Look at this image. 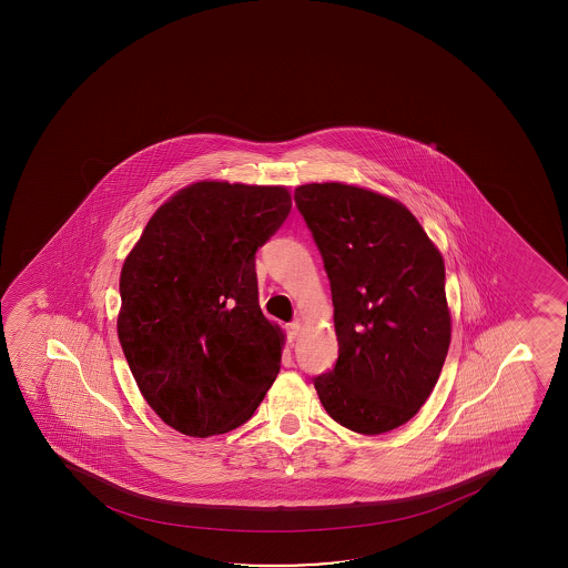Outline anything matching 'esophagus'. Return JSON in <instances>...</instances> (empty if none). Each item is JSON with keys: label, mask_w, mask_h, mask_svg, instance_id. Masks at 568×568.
<instances>
[{"label": "esophagus", "mask_w": 568, "mask_h": 568, "mask_svg": "<svg viewBox=\"0 0 568 568\" xmlns=\"http://www.w3.org/2000/svg\"><path fill=\"white\" fill-rule=\"evenodd\" d=\"M301 322L300 320H294V322H290L286 326L287 339L294 341L297 335H300Z\"/></svg>", "instance_id": "obj_1"}]
</instances>
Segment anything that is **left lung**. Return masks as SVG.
<instances>
[{
    "instance_id": "obj_1",
    "label": "left lung",
    "mask_w": 568,
    "mask_h": 568,
    "mask_svg": "<svg viewBox=\"0 0 568 568\" xmlns=\"http://www.w3.org/2000/svg\"><path fill=\"white\" fill-rule=\"evenodd\" d=\"M295 204L332 287L339 358L314 377L329 417L375 436L417 415L450 343L444 257L394 199L345 183H308Z\"/></svg>"
}]
</instances>
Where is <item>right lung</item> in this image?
I'll return each mask as SVG.
<instances>
[{
    "label": "right lung",
    "mask_w": 568,
    "mask_h": 568,
    "mask_svg": "<svg viewBox=\"0 0 568 568\" xmlns=\"http://www.w3.org/2000/svg\"><path fill=\"white\" fill-rule=\"evenodd\" d=\"M292 210L286 187L199 182L156 210L121 271L118 333L138 388L185 436L235 430L281 372L255 252Z\"/></svg>",
    "instance_id": "1"
}]
</instances>
